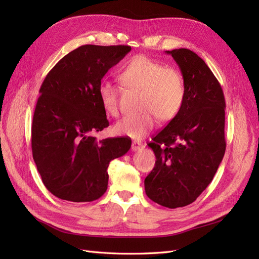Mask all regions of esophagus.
I'll use <instances>...</instances> for the list:
<instances>
[{
    "mask_svg": "<svg viewBox=\"0 0 259 259\" xmlns=\"http://www.w3.org/2000/svg\"><path fill=\"white\" fill-rule=\"evenodd\" d=\"M144 147V145L139 142H133L132 143V150L133 151H138Z\"/></svg>",
    "mask_w": 259,
    "mask_h": 259,
    "instance_id": "1",
    "label": "esophagus"
}]
</instances>
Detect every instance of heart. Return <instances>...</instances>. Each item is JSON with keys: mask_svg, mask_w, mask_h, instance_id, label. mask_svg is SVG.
<instances>
[{"mask_svg": "<svg viewBox=\"0 0 259 259\" xmlns=\"http://www.w3.org/2000/svg\"><path fill=\"white\" fill-rule=\"evenodd\" d=\"M119 81L128 90L139 91L142 111L123 117L114 126L117 135L140 139L150 132L156 121H169L179 113L186 98V83L179 70L144 55L130 59L119 73ZM100 104L106 113L116 116L120 112L119 90L109 82L98 88Z\"/></svg>", "mask_w": 259, "mask_h": 259, "instance_id": "1", "label": "heart"}]
</instances>
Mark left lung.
I'll return each mask as SVG.
<instances>
[{"label": "left lung", "mask_w": 259, "mask_h": 259, "mask_svg": "<svg viewBox=\"0 0 259 259\" xmlns=\"http://www.w3.org/2000/svg\"><path fill=\"white\" fill-rule=\"evenodd\" d=\"M186 83L179 113L148 146L155 165L145 179L149 199L168 208L191 204L216 174L225 150V97L202 58L187 49L166 51Z\"/></svg>", "instance_id": "8db88e82"}]
</instances>
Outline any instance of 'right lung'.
I'll return each mask as SVG.
<instances>
[{"instance_id":"add662e5","label":"right lung","mask_w":259,"mask_h":259,"mask_svg":"<svg viewBox=\"0 0 259 259\" xmlns=\"http://www.w3.org/2000/svg\"><path fill=\"white\" fill-rule=\"evenodd\" d=\"M127 45H82L62 57L44 79L31 127V147L42 182L55 197L71 202L99 199L111 160L126 153V137L97 140L109 126L98 88Z\"/></svg>"}]
</instances>
